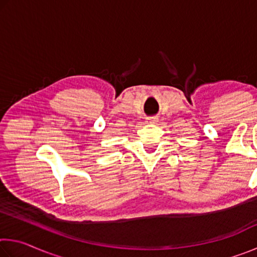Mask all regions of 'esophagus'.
Returning a JSON list of instances; mask_svg holds the SVG:
<instances>
[{"label":"esophagus","mask_w":257,"mask_h":257,"mask_svg":"<svg viewBox=\"0 0 257 257\" xmlns=\"http://www.w3.org/2000/svg\"><path fill=\"white\" fill-rule=\"evenodd\" d=\"M147 121H149V122H151V123H154V122H156V121H158V119H156L155 116H150V118H147Z\"/></svg>","instance_id":"1"}]
</instances>
